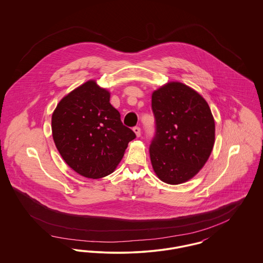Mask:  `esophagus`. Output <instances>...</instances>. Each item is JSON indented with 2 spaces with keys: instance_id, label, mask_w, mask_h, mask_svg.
I'll return each instance as SVG.
<instances>
[{
  "instance_id": "obj_1",
  "label": "esophagus",
  "mask_w": 263,
  "mask_h": 263,
  "mask_svg": "<svg viewBox=\"0 0 263 263\" xmlns=\"http://www.w3.org/2000/svg\"><path fill=\"white\" fill-rule=\"evenodd\" d=\"M133 131H134V133L136 134L137 137L141 136V129H140V127H137V126L134 127V128H133Z\"/></svg>"
}]
</instances>
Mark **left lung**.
I'll return each mask as SVG.
<instances>
[{
	"instance_id": "8db88e82",
	"label": "left lung",
	"mask_w": 263,
	"mask_h": 263,
	"mask_svg": "<svg viewBox=\"0 0 263 263\" xmlns=\"http://www.w3.org/2000/svg\"><path fill=\"white\" fill-rule=\"evenodd\" d=\"M156 134L150 146L155 174L179 184L199 173L215 143V121L207 101L196 90L170 82L152 95Z\"/></svg>"
}]
</instances>
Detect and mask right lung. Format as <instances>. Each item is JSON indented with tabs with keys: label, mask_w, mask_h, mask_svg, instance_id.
<instances>
[{
	"label": "right lung",
	"mask_w": 263,
	"mask_h": 263,
	"mask_svg": "<svg viewBox=\"0 0 263 263\" xmlns=\"http://www.w3.org/2000/svg\"><path fill=\"white\" fill-rule=\"evenodd\" d=\"M109 100L110 92L89 80L65 96L52 114L57 150L72 170L88 178L112 174L136 138Z\"/></svg>",
	"instance_id": "right-lung-1"
}]
</instances>
